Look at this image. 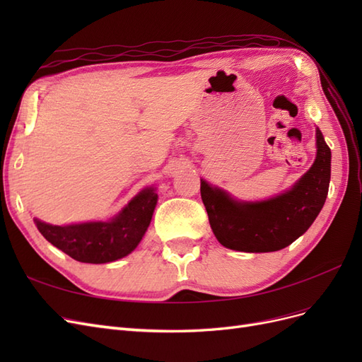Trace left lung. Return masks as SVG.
<instances>
[{"instance_id":"obj_1","label":"left lung","mask_w":362,"mask_h":362,"mask_svg":"<svg viewBox=\"0 0 362 362\" xmlns=\"http://www.w3.org/2000/svg\"><path fill=\"white\" fill-rule=\"evenodd\" d=\"M317 156L287 192L259 202H238L201 180V198L218 243L240 252H275L306 233L325 205L331 181V149L315 129Z\"/></svg>"}]
</instances>
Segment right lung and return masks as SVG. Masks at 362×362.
<instances>
[{"label": "right lung", "instance_id": "add662e5", "mask_svg": "<svg viewBox=\"0 0 362 362\" xmlns=\"http://www.w3.org/2000/svg\"><path fill=\"white\" fill-rule=\"evenodd\" d=\"M158 196L154 187L136 194L108 222H86L57 226L35 218L39 233L71 258L90 264H104L133 252L145 235Z\"/></svg>", "mask_w": 362, "mask_h": 362}]
</instances>
